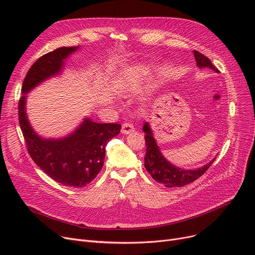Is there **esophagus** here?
I'll list each match as a JSON object with an SVG mask.
<instances>
[{"label":"esophagus","mask_w":255,"mask_h":255,"mask_svg":"<svg viewBox=\"0 0 255 255\" xmlns=\"http://www.w3.org/2000/svg\"><path fill=\"white\" fill-rule=\"evenodd\" d=\"M122 133H124V134H129V133H131L132 131H134V127H133L132 124L130 123H124L122 125Z\"/></svg>","instance_id":"34e87169"}]
</instances>
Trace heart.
<instances>
[{"label": "heart", "mask_w": 255, "mask_h": 255, "mask_svg": "<svg viewBox=\"0 0 255 255\" xmlns=\"http://www.w3.org/2000/svg\"><path fill=\"white\" fill-rule=\"evenodd\" d=\"M151 72V69L149 68V67H139V68H137L134 72V74H133V82L134 83H138L140 82L141 79H143L144 77L148 76Z\"/></svg>", "instance_id": "b5f03b06"}]
</instances>
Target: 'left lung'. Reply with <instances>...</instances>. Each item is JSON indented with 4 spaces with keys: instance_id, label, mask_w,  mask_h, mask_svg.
I'll return each mask as SVG.
<instances>
[{
    "instance_id": "1",
    "label": "left lung",
    "mask_w": 255,
    "mask_h": 255,
    "mask_svg": "<svg viewBox=\"0 0 255 255\" xmlns=\"http://www.w3.org/2000/svg\"><path fill=\"white\" fill-rule=\"evenodd\" d=\"M193 53L196 65L199 68L208 67V68L215 72H219L216 67L212 64L210 59L204 56L203 53L198 52L197 50H194ZM142 130L145 133L144 139L146 148L144 156V167L155 181L163 184L165 187H168V188L182 187L189 183H192L200 176H203L208 170V168L212 165L214 160H215V158H214L208 164L196 169H183L180 167H176L175 165L168 162L161 154V152H160L159 146L157 145V142L153 136V132L148 122L144 123Z\"/></svg>"
}]
</instances>
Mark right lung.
<instances>
[{"label":"right lung","instance_id":"right-lung-1","mask_svg":"<svg viewBox=\"0 0 255 255\" xmlns=\"http://www.w3.org/2000/svg\"><path fill=\"white\" fill-rule=\"evenodd\" d=\"M78 46L60 47L40 57L26 73L18 102V120L26 149L33 161L58 183L80 188L91 183L101 170L105 145L117 136L120 124H99L85 119L68 136L48 139L39 136L31 127L25 113V94L47 78L62 71L64 61Z\"/></svg>","mask_w":255,"mask_h":255}]
</instances>
